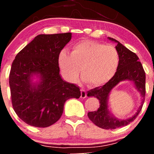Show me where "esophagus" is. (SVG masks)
<instances>
[{
    "mask_svg": "<svg viewBox=\"0 0 154 154\" xmlns=\"http://www.w3.org/2000/svg\"><path fill=\"white\" fill-rule=\"evenodd\" d=\"M87 96V93H86V91L85 90L81 89V98H85Z\"/></svg>",
    "mask_w": 154,
    "mask_h": 154,
    "instance_id": "esophagus-1",
    "label": "esophagus"
}]
</instances>
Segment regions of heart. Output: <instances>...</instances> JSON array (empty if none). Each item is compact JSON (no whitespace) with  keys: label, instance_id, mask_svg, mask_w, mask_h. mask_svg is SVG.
Segmentation results:
<instances>
[{"label":"heart","instance_id":"b5f03b06","mask_svg":"<svg viewBox=\"0 0 154 154\" xmlns=\"http://www.w3.org/2000/svg\"><path fill=\"white\" fill-rule=\"evenodd\" d=\"M58 63L68 81H77L80 68L83 81L98 87L115 75L119 65V55L114 46L84 40L72 46L70 54L65 50L60 51Z\"/></svg>","mask_w":154,"mask_h":154}]
</instances>
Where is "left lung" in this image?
I'll return each mask as SVG.
<instances>
[{
    "label": "left lung",
    "instance_id": "1",
    "mask_svg": "<svg viewBox=\"0 0 154 154\" xmlns=\"http://www.w3.org/2000/svg\"><path fill=\"white\" fill-rule=\"evenodd\" d=\"M109 40L117 45L116 49L119 55V65L115 75L103 86L97 87L88 91V96L95 97L99 100L100 106L98 110L88 112L89 119L96 126L106 130L114 129L128 125L135 119L142 109L146 95V73L142 64L138 61L139 58L122 43L114 38ZM129 80L134 83L137 90L141 93V103L137 112L127 120H119L111 115L107 108V100L111 90L122 81Z\"/></svg>",
    "mask_w": 154,
    "mask_h": 154
}]
</instances>
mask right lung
<instances>
[{"mask_svg":"<svg viewBox=\"0 0 154 154\" xmlns=\"http://www.w3.org/2000/svg\"><path fill=\"white\" fill-rule=\"evenodd\" d=\"M71 38V32L39 35L16 56L9 75L12 106L27 125H54L62 115L66 100L80 97L79 87L59 74L58 56ZM34 76L39 80L33 83Z\"/></svg>","mask_w":154,"mask_h":154,"instance_id":"right-lung-1","label":"right lung"}]
</instances>
